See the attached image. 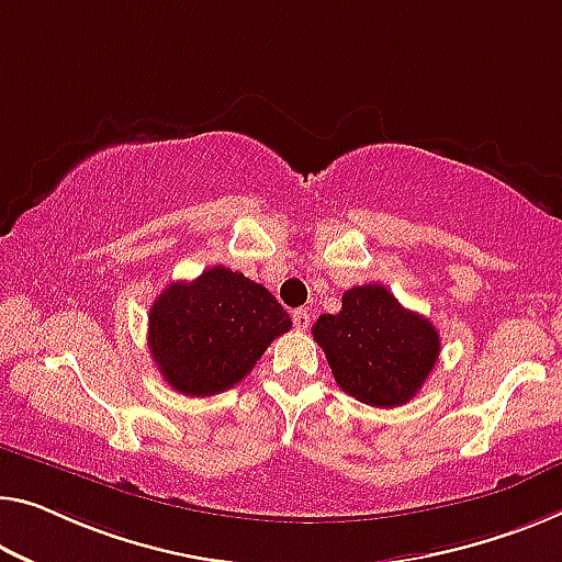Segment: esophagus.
<instances>
[{
    "label": "esophagus",
    "mask_w": 562,
    "mask_h": 562,
    "mask_svg": "<svg viewBox=\"0 0 562 562\" xmlns=\"http://www.w3.org/2000/svg\"><path fill=\"white\" fill-rule=\"evenodd\" d=\"M291 318H293V326H296V329H308L311 314H308L306 308H293L291 311Z\"/></svg>",
    "instance_id": "obj_1"
}]
</instances>
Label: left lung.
Instances as JSON below:
<instances>
[{"mask_svg": "<svg viewBox=\"0 0 562 562\" xmlns=\"http://www.w3.org/2000/svg\"><path fill=\"white\" fill-rule=\"evenodd\" d=\"M311 334L336 384L371 407L407 404L439 359L429 318L404 308L382 283L349 289L339 314L318 316Z\"/></svg>", "mask_w": 562, "mask_h": 562, "instance_id": "1", "label": "left lung"}]
</instances>
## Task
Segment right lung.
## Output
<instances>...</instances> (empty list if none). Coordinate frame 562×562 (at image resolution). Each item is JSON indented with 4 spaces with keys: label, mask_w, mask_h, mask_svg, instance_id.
<instances>
[{
    "label": "right lung",
    "mask_w": 562,
    "mask_h": 562,
    "mask_svg": "<svg viewBox=\"0 0 562 562\" xmlns=\"http://www.w3.org/2000/svg\"><path fill=\"white\" fill-rule=\"evenodd\" d=\"M291 318L273 293L226 266L176 281L155 299L148 344L172 390L213 396L236 386Z\"/></svg>",
    "instance_id": "obj_1"
}]
</instances>
